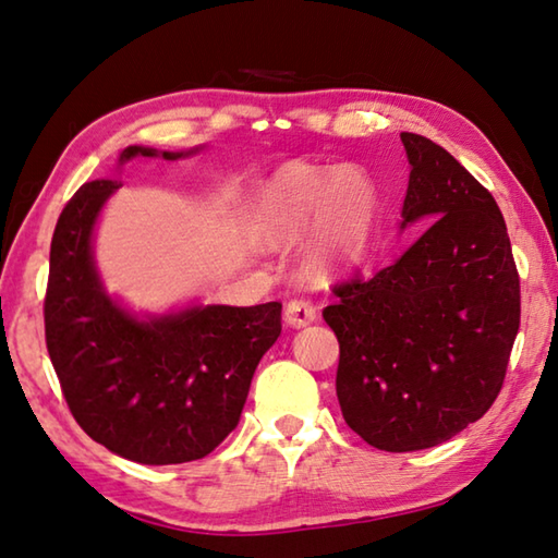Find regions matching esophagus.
Masks as SVG:
<instances>
[{
    "label": "esophagus",
    "instance_id": "1",
    "mask_svg": "<svg viewBox=\"0 0 558 558\" xmlns=\"http://www.w3.org/2000/svg\"><path fill=\"white\" fill-rule=\"evenodd\" d=\"M316 319V307L304 298H294L286 304V322L294 329H302V326H307Z\"/></svg>",
    "mask_w": 558,
    "mask_h": 558
}]
</instances>
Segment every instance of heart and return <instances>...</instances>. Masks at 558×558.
<instances>
[{
    "label": "heart",
    "mask_w": 558,
    "mask_h": 558,
    "mask_svg": "<svg viewBox=\"0 0 558 558\" xmlns=\"http://www.w3.org/2000/svg\"><path fill=\"white\" fill-rule=\"evenodd\" d=\"M375 203V183L363 169L294 163L266 185L258 225L270 242H292L314 225L310 264L333 270L353 264L365 251Z\"/></svg>",
    "instance_id": "heart-1"
}]
</instances>
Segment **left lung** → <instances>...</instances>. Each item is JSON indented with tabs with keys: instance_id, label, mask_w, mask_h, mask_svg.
Segmentation results:
<instances>
[{
	"instance_id": "left-lung-1",
	"label": "left lung",
	"mask_w": 558,
	"mask_h": 558,
	"mask_svg": "<svg viewBox=\"0 0 558 558\" xmlns=\"http://www.w3.org/2000/svg\"><path fill=\"white\" fill-rule=\"evenodd\" d=\"M401 142V227H428L389 266L336 282L324 310L341 348L343 418L387 452L435 447L482 418L520 329V276L494 195L433 140Z\"/></svg>"
}]
</instances>
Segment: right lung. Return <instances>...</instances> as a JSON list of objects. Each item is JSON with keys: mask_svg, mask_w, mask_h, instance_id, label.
<instances>
[{"mask_svg": "<svg viewBox=\"0 0 558 558\" xmlns=\"http://www.w3.org/2000/svg\"><path fill=\"white\" fill-rule=\"evenodd\" d=\"M137 155L157 149L128 147L120 163ZM118 185L84 183L54 225L43 302L50 363L92 440L140 464L201 460L236 428L258 360L282 331V304H210L149 322L118 307L92 258L94 222Z\"/></svg>", "mask_w": 558, "mask_h": 558, "instance_id": "1", "label": "right lung"}]
</instances>
